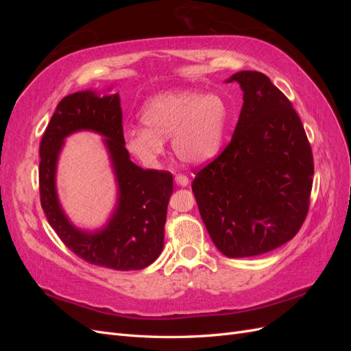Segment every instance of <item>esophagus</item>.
Here are the masks:
<instances>
[{
  "label": "esophagus",
  "instance_id": "1",
  "mask_svg": "<svg viewBox=\"0 0 351 351\" xmlns=\"http://www.w3.org/2000/svg\"><path fill=\"white\" fill-rule=\"evenodd\" d=\"M176 183H177L178 186L186 187V186L189 184V177L184 176V174H177V176H176Z\"/></svg>",
  "mask_w": 351,
  "mask_h": 351
}]
</instances>
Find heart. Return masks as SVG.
<instances>
[{
	"label": "heart",
	"instance_id": "obj_1",
	"mask_svg": "<svg viewBox=\"0 0 351 351\" xmlns=\"http://www.w3.org/2000/svg\"><path fill=\"white\" fill-rule=\"evenodd\" d=\"M227 117V104L219 95L193 89L162 92L147 101L141 112L145 129L127 130L125 147L143 165L155 167L164 155V141L171 137L180 161L205 164L219 151Z\"/></svg>",
	"mask_w": 351,
	"mask_h": 351
}]
</instances>
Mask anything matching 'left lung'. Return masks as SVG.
<instances>
[{
	"instance_id": "left-lung-1",
	"label": "left lung",
	"mask_w": 351,
	"mask_h": 351,
	"mask_svg": "<svg viewBox=\"0 0 351 351\" xmlns=\"http://www.w3.org/2000/svg\"><path fill=\"white\" fill-rule=\"evenodd\" d=\"M243 90L231 142L195 173L200 217L221 253L250 258L282 246L306 219L313 155L291 102L259 71L227 80Z\"/></svg>"
}]
</instances>
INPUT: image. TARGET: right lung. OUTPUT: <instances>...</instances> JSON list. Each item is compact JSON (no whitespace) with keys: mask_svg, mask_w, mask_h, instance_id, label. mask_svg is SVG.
I'll list each match as a JSON object with an SVG mask.
<instances>
[{"mask_svg":"<svg viewBox=\"0 0 351 351\" xmlns=\"http://www.w3.org/2000/svg\"><path fill=\"white\" fill-rule=\"evenodd\" d=\"M119 93L98 97L93 90L64 97L52 114L39 146V195L49 226L79 258L117 271L143 269L164 247L173 174L143 169L130 161L123 134ZM92 130L107 136L119 184V204L107 228L86 233L74 228L59 206L55 190L56 159L64 139L74 131Z\"/></svg>","mask_w":351,"mask_h":351,"instance_id":"add662e5","label":"right lung"}]
</instances>
